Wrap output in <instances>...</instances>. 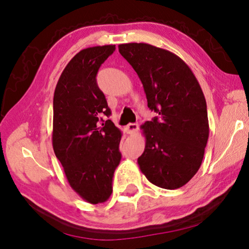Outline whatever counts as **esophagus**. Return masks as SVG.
<instances>
[{"label": "esophagus", "mask_w": 249, "mask_h": 249, "mask_svg": "<svg viewBox=\"0 0 249 249\" xmlns=\"http://www.w3.org/2000/svg\"><path fill=\"white\" fill-rule=\"evenodd\" d=\"M138 129V124L137 123H129L128 125L125 126V130L126 133L129 134V135H133L137 132Z\"/></svg>", "instance_id": "obj_1"}]
</instances>
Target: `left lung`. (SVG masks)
Returning <instances> with one entry per match:
<instances>
[{
  "instance_id": "left-lung-1",
  "label": "left lung",
  "mask_w": 249,
  "mask_h": 249,
  "mask_svg": "<svg viewBox=\"0 0 249 249\" xmlns=\"http://www.w3.org/2000/svg\"><path fill=\"white\" fill-rule=\"evenodd\" d=\"M141 79L147 103L158 116L141 127L145 150L137 159L149 182L175 190L189 182L202 163L209 138L206 102L189 66L169 50L144 43L119 45Z\"/></svg>"
}]
</instances>
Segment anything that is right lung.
<instances>
[{
	"mask_svg": "<svg viewBox=\"0 0 249 249\" xmlns=\"http://www.w3.org/2000/svg\"><path fill=\"white\" fill-rule=\"evenodd\" d=\"M115 45L82 49L59 78L53 94V147L70 187L91 204L103 203L112 195V180L121 161L122 132L111 120L100 124V115L111 109L96 83L101 65Z\"/></svg>",
	"mask_w": 249,
	"mask_h": 249,
	"instance_id": "right-lung-1",
	"label": "right lung"
}]
</instances>
